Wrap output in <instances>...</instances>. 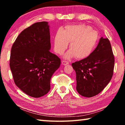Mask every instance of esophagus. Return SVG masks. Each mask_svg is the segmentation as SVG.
Returning a JSON list of instances; mask_svg holds the SVG:
<instances>
[{
  "instance_id": "esophagus-1",
  "label": "esophagus",
  "mask_w": 125,
  "mask_h": 125,
  "mask_svg": "<svg viewBox=\"0 0 125 125\" xmlns=\"http://www.w3.org/2000/svg\"><path fill=\"white\" fill-rule=\"evenodd\" d=\"M62 64H63V65H67V64H69V62H68V61H62Z\"/></svg>"
}]
</instances>
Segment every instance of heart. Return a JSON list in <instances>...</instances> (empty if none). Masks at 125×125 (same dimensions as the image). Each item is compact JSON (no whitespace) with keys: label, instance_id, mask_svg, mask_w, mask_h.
<instances>
[{"label":"heart","instance_id":"1","mask_svg":"<svg viewBox=\"0 0 125 125\" xmlns=\"http://www.w3.org/2000/svg\"><path fill=\"white\" fill-rule=\"evenodd\" d=\"M99 40L97 31L84 24L68 25L64 31L59 30L54 38V50L58 54H62L70 42L69 50L64 55L66 59L82 60L92 53L95 49Z\"/></svg>","mask_w":125,"mask_h":125}]
</instances>
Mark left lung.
Returning <instances> with one entry per match:
<instances>
[{
  "label": "left lung",
  "instance_id": "left-lung-1",
  "mask_svg": "<svg viewBox=\"0 0 125 125\" xmlns=\"http://www.w3.org/2000/svg\"><path fill=\"white\" fill-rule=\"evenodd\" d=\"M114 64L110 42L107 38L101 37L89 56L72 64L76 73L78 93L87 98L99 94L111 80Z\"/></svg>",
  "mask_w": 125,
  "mask_h": 125
}]
</instances>
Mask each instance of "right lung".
<instances>
[{"instance_id":"obj_1","label":"right lung","mask_w":125,"mask_h":125,"mask_svg":"<svg viewBox=\"0 0 125 125\" xmlns=\"http://www.w3.org/2000/svg\"><path fill=\"white\" fill-rule=\"evenodd\" d=\"M48 22L35 23L24 30L12 46L10 68L16 85L33 98L50 90V80L60 66L61 60L50 52Z\"/></svg>"}]
</instances>
